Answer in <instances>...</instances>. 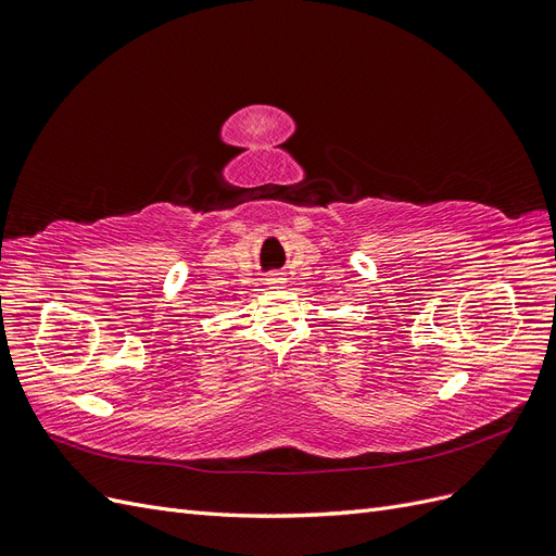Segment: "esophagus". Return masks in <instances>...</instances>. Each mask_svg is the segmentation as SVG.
Listing matches in <instances>:
<instances>
[{"label": "esophagus", "mask_w": 556, "mask_h": 556, "mask_svg": "<svg viewBox=\"0 0 556 556\" xmlns=\"http://www.w3.org/2000/svg\"><path fill=\"white\" fill-rule=\"evenodd\" d=\"M285 282H288V278H285L282 274H271L266 278V288H271V290H280V288H285Z\"/></svg>", "instance_id": "esophagus-1"}]
</instances>
